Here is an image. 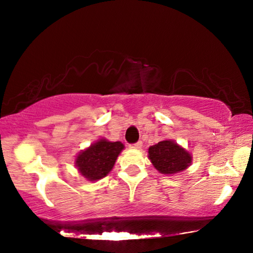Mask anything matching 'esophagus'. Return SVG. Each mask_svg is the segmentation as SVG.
<instances>
[{
    "instance_id": "1",
    "label": "esophagus",
    "mask_w": 253,
    "mask_h": 253,
    "mask_svg": "<svg viewBox=\"0 0 253 253\" xmlns=\"http://www.w3.org/2000/svg\"><path fill=\"white\" fill-rule=\"evenodd\" d=\"M141 146H143V143H141V141H137V143L129 145V147L133 148V150H140Z\"/></svg>"
}]
</instances>
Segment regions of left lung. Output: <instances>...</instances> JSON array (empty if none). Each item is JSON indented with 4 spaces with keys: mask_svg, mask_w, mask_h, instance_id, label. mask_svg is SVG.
I'll return each mask as SVG.
<instances>
[{
    "mask_svg": "<svg viewBox=\"0 0 253 253\" xmlns=\"http://www.w3.org/2000/svg\"><path fill=\"white\" fill-rule=\"evenodd\" d=\"M148 158L162 174H176L191 164V155L171 140H162L148 148Z\"/></svg>",
    "mask_w": 253,
    "mask_h": 253,
    "instance_id": "obj_1",
    "label": "left lung"
}]
</instances>
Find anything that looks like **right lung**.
Returning <instances> with one entry per match:
<instances>
[{
  "label": "right lung",
  "mask_w": 253,
  "mask_h": 253,
  "mask_svg": "<svg viewBox=\"0 0 253 253\" xmlns=\"http://www.w3.org/2000/svg\"><path fill=\"white\" fill-rule=\"evenodd\" d=\"M124 148L120 141L101 139L82 152L76 159V166L81 174L89 181H96L112 170L117 157Z\"/></svg>",
  "instance_id": "obj_1"
}]
</instances>
